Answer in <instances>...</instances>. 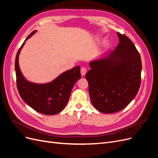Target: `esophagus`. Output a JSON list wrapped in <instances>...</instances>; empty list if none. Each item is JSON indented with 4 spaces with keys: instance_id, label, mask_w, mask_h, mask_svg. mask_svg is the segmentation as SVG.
<instances>
[{
    "instance_id": "34e87169",
    "label": "esophagus",
    "mask_w": 158,
    "mask_h": 158,
    "mask_svg": "<svg viewBox=\"0 0 158 158\" xmlns=\"http://www.w3.org/2000/svg\"><path fill=\"white\" fill-rule=\"evenodd\" d=\"M86 73H87L86 69L84 68V67L81 68V70H80V73H81V75H82V76H84L85 75V74H86Z\"/></svg>"
}]
</instances>
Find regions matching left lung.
Instances as JSON below:
<instances>
[{
	"mask_svg": "<svg viewBox=\"0 0 158 158\" xmlns=\"http://www.w3.org/2000/svg\"><path fill=\"white\" fill-rule=\"evenodd\" d=\"M119 44L114 50L89 62L85 74L91 102L103 113L118 112L135 98L141 82L139 52L125 35L117 33Z\"/></svg>",
	"mask_w": 158,
	"mask_h": 158,
	"instance_id": "obj_1",
	"label": "left lung"
}]
</instances>
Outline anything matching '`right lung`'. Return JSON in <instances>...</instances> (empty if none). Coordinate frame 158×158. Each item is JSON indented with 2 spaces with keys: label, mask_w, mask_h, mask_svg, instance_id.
Listing matches in <instances>:
<instances>
[{
  "label": "right lung",
  "mask_w": 158,
  "mask_h": 158,
  "mask_svg": "<svg viewBox=\"0 0 158 158\" xmlns=\"http://www.w3.org/2000/svg\"><path fill=\"white\" fill-rule=\"evenodd\" d=\"M37 30L32 31L19 49L15 60L16 84L19 94L28 106L40 113L52 115L63 111L67 104L74 84L81 78L80 67L76 66L45 84H37L27 80L19 66V55L26 41Z\"/></svg>",
  "instance_id": "add662e5"
}]
</instances>
